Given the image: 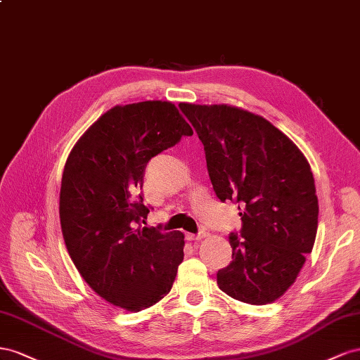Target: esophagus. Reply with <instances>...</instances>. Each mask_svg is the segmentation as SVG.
Listing matches in <instances>:
<instances>
[{
  "label": "esophagus",
  "instance_id": "obj_1",
  "mask_svg": "<svg viewBox=\"0 0 360 360\" xmlns=\"http://www.w3.org/2000/svg\"><path fill=\"white\" fill-rule=\"evenodd\" d=\"M207 237V232H199V233H190V232H187L186 233V238L188 240V241H196V240H202V238H205Z\"/></svg>",
  "mask_w": 360,
  "mask_h": 360
}]
</instances>
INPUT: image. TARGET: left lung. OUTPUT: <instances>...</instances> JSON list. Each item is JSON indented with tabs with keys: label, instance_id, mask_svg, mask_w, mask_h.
Here are the masks:
<instances>
[{
	"label": "left lung",
	"instance_id": "left-lung-1",
	"mask_svg": "<svg viewBox=\"0 0 360 360\" xmlns=\"http://www.w3.org/2000/svg\"><path fill=\"white\" fill-rule=\"evenodd\" d=\"M203 143L217 198L233 200L243 228L219 288L249 304L276 302L295 282L318 228L315 181L303 152L271 122L228 104H179Z\"/></svg>",
	"mask_w": 360,
	"mask_h": 360
}]
</instances>
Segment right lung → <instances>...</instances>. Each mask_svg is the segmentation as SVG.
<instances>
[{"mask_svg":"<svg viewBox=\"0 0 360 360\" xmlns=\"http://www.w3.org/2000/svg\"><path fill=\"white\" fill-rule=\"evenodd\" d=\"M193 129L169 101L116 105L72 148L60 188V224L77 270L102 299L129 312L158 303L184 259V233L146 228L148 161Z\"/></svg>","mask_w":360,"mask_h":360,"instance_id":"add662e5","label":"right lung"}]
</instances>
